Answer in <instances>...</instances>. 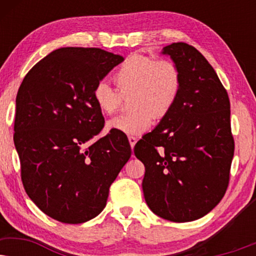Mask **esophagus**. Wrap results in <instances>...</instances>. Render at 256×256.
<instances>
[{
	"label": "esophagus",
	"instance_id": "esophagus-1",
	"mask_svg": "<svg viewBox=\"0 0 256 256\" xmlns=\"http://www.w3.org/2000/svg\"><path fill=\"white\" fill-rule=\"evenodd\" d=\"M128 141H129V144H130L132 148H134L136 142H138V138H136L135 136H128Z\"/></svg>",
	"mask_w": 256,
	"mask_h": 256
}]
</instances>
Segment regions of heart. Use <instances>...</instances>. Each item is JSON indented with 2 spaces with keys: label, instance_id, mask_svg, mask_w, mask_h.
Here are the masks:
<instances>
[{
  "label": "heart",
  "instance_id": "1",
  "mask_svg": "<svg viewBox=\"0 0 256 256\" xmlns=\"http://www.w3.org/2000/svg\"><path fill=\"white\" fill-rule=\"evenodd\" d=\"M118 90L106 82L94 87L93 100L101 113L113 115L121 106L122 96L132 94V112L108 122L112 130L140 135L152 127L154 118H163L176 104L182 87L178 66L169 59L132 54L122 62L113 76Z\"/></svg>",
  "mask_w": 256,
  "mask_h": 256
}]
</instances>
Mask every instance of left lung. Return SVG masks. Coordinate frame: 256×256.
I'll list each match as a JSON object with an SVG mask.
<instances>
[{
	"instance_id": "obj_1",
	"label": "left lung",
	"mask_w": 256,
	"mask_h": 256,
	"mask_svg": "<svg viewBox=\"0 0 256 256\" xmlns=\"http://www.w3.org/2000/svg\"><path fill=\"white\" fill-rule=\"evenodd\" d=\"M182 74L178 99L136 143L149 208L174 222H194L222 200L234 155L228 94L206 58L186 43L164 46Z\"/></svg>"
}]
</instances>
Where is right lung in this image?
I'll return each instance as SVG.
<instances>
[{
  "mask_svg": "<svg viewBox=\"0 0 256 256\" xmlns=\"http://www.w3.org/2000/svg\"><path fill=\"white\" fill-rule=\"evenodd\" d=\"M124 60L96 48H60L24 76L16 96L14 142L20 177L40 211L65 224L93 219L132 148L124 132L102 130L98 84Z\"/></svg>",
  "mask_w": 256,
  "mask_h": 256,
  "instance_id": "obj_1",
  "label": "right lung"
}]
</instances>
